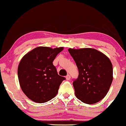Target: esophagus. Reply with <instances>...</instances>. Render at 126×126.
<instances>
[{
	"label": "esophagus",
	"mask_w": 126,
	"mask_h": 126,
	"mask_svg": "<svg viewBox=\"0 0 126 126\" xmlns=\"http://www.w3.org/2000/svg\"><path fill=\"white\" fill-rule=\"evenodd\" d=\"M70 76L69 75H68L66 76V79L67 80H70Z\"/></svg>",
	"instance_id": "34e87169"
}]
</instances>
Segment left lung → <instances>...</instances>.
<instances>
[{
  "label": "left lung",
  "instance_id": "left-lung-1",
  "mask_svg": "<svg viewBox=\"0 0 126 126\" xmlns=\"http://www.w3.org/2000/svg\"><path fill=\"white\" fill-rule=\"evenodd\" d=\"M79 70L73 85L77 99L88 104L99 102L106 96L113 80L112 65L103 53L92 49H68Z\"/></svg>",
  "mask_w": 126,
  "mask_h": 126
}]
</instances>
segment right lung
Returning a JSON list of instances; mask_svg holds the SVG:
<instances>
[{"instance_id": "right-lung-1", "label": "right lung", "mask_w": 126, "mask_h": 126, "mask_svg": "<svg viewBox=\"0 0 126 126\" xmlns=\"http://www.w3.org/2000/svg\"><path fill=\"white\" fill-rule=\"evenodd\" d=\"M63 49V47L39 46L20 60L18 68L19 82L22 91L31 100L44 103L57 94L65 78L58 75L53 62Z\"/></svg>"}]
</instances>
